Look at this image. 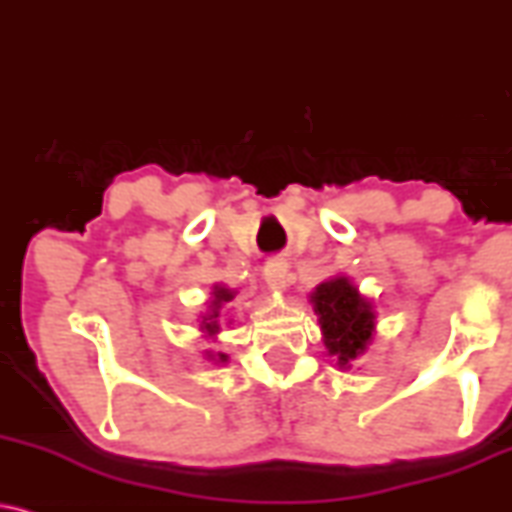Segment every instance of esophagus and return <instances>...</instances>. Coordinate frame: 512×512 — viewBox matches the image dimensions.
<instances>
[{
  "mask_svg": "<svg viewBox=\"0 0 512 512\" xmlns=\"http://www.w3.org/2000/svg\"><path fill=\"white\" fill-rule=\"evenodd\" d=\"M264 283H267L269 291L281 293L286 291V283H288V269L283 262H272L267 269H264Z\"/></svg>",
  "mask_w": 512,
  "mask_h": 512,
  "instance_id": "esophagus-1",
  "label": "esophagus"
}]
</instances>
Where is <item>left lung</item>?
Wrapping results in <instances>:
<instances>
[{"label":"left lung","instance_id":"8db88e82","mask_svg":"<svg viewBox=\"0 0 512 512\" xmlns=\"http://www.w3.org/2000/svg\"><path fill=\"white\" fill-rule=\"evenodd\" d=\"M307 298L322 329L326 355L334 357L336 367L346 372L367 353L377 336L374 303L346 274L322 281Z\"/></svg>","mask_w":512,"mask_h":512}]
</instances>
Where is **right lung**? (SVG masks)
Wrapping results in <instances>:
<instances>
[{
  "instance_id": "obj_1",
  "label": "right lung",
  "mask_w": 512,
  "mask_h": 512,
  "mask_svg": "<svg viewBox=\"0 0 512 512\" xmlns=\"http://www.w3.org/2000/svg\"><path fill=\"white\" fill-rule=\"evenodd\" d=\"M238 291L226 286V283H214L212 291H209V300L205 312H200V319H197V329H200L202 338L207 343L217 341L221 334V326H231L233 319H229V312H226V305L236 298ZM205 360L212 362V365H226L229 362V355L226 353H214V350H205Z\"/></svg>"
}]
</instances>
